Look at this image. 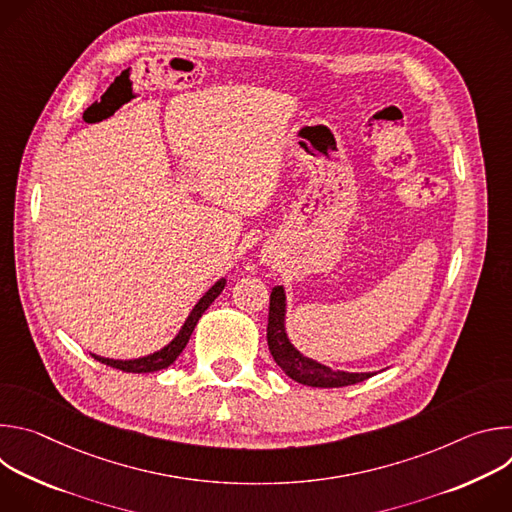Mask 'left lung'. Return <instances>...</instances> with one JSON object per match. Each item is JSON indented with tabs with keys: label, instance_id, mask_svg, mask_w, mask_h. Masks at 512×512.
I'll return each instance as SVG.
<instances>
[{
	"label": "left lung",
	"instance_id": "1",
	"mask_svg": "<svg viewBox=\"0 0 512 512\" xmlns=\"http://www.w3.org/2000/svg\"><path fill=\"white\" fill-rule=\"evenodd\" d=\"M287 296L285 287L275 285L271 289L269 298V324H267V344L273 360L279 364V369L296 383L308 385V387H348L356 385L360 381H367L375 377L377 373H348V371H334L326 367L324 362H318L310 356H306L302 350L296 348V344L289 340L287 328Z\"/></svg>",
	"mask_w": 512,
	"mask_h": 512
}]
</instances>
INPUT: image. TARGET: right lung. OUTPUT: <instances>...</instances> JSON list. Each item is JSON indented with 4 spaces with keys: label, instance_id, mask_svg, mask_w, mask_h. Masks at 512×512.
Listing matches in <instances>:
<instances>
[{
    "label": "right lung",
    "instance_id": "add662e5",
    "mask_svg": "<svg viewBox=\"0 0 512 512\" xmlns=\"http://www.w3.org/2000/svg\"><path fill=\"white\" fill-rule=\"evenodd\" d=\"M227 285V277H221L218 279L212 287H208V291H204V296L194 304V308L190 310L188 318L184 320L182 328L178 330V334L160 350L152 352V354H145V356H137V358H107V356H99L95 352H91V356L103 364H107V367H113V369H119L123 373H154V371H162L166 367H170V364L180 356V352L186 348L192 332H194V326L198 324L200 316L206 312V308L223 294V289Z\"/></svg>",
    "mask_w": 512,
    "mask_h": 512
}]
</instances>
